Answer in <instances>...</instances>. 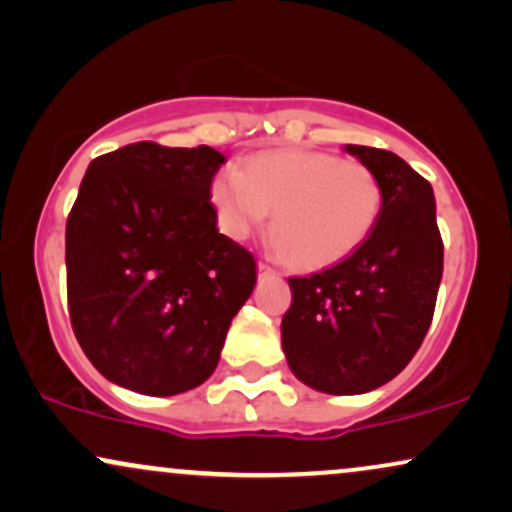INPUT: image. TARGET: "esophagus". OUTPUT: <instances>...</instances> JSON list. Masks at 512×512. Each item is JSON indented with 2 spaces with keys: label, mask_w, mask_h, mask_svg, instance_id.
<instances>
[{
  "label": "esophagus",
  "mask_w": 512,
  "mask_h": 512,
  "mask_svg": "<svg viewBox=\"0 0 512 512\" xmlns=\"http://www.w3.org/2000/svg\"><path fill=\"white\" fill-rule=\"evenodd\" d=\"M257 271H260V276H274V274H276V271L271 269L267 262H260V264H257Z\"/></svg>",
  "instance_id": "34e87169"
}]
</instances>
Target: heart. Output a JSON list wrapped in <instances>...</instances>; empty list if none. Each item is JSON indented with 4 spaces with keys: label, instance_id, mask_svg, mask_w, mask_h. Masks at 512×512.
<instances>
[{
    "label": "heart",
    "instance_id": "b5f03b06",
    "mask_svg": "<svg viewBox=\"0 0 512 512\" xmlns=\"http://www.w3.org/2000/svg\"><path fill=\"white\" fill-rule=\"evenodd\" d=\"M217 222L243 241L267 222L278 255L295 267H333L359 250L383 212V184L364 163L316 151H267L241 172L226 167L212 179Z\"/></svg>",
    "mask_w": 512,
    "mask_h": 512
}]
</instances>
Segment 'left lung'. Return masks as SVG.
Returning a JSON list of instances; mask_svg holds the SVG:
<instances>
[{
	"label": "left lung",
	"instance_id": "left-lung-1",
	"mask_svg": "<svg viewBox=\"0 0 512 512\" xmlns=\"http://www.w3.org/2000/svg\"><path fill=\"white\" fill-rule=\"evenodd\" d=\"M345 151L378 174L383 212L345 260L288 278L293 304L281 321L290 371L326 394L371 392L404 371L430 328L444 269L428 181L383 148Z\"/></svg>",
	"mask_w": 512,
	"mask_h": 512
}]
</instances>
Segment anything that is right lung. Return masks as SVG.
<instances>
[{
  "mask_svg": "<svg viewBox=\"0 0 512 512\" xmlns=\"http://www.w3.org/2000/svg\"><path fill=\"white\" fill-rule=\"evenodd\" d=\"M210 146L139 141L89 163L66 224L68 309L96 371L172 397L215 373L255 288V257L217 231Z\"/></svg>",
  "mask_w": 512,
  "mask_h": 512,
  "instance_id": "1",
  "label": "right lung"
}]
</instances>
